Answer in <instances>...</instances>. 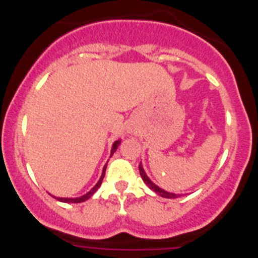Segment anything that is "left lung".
I'll return each mask as SVG.
<instances>
[{
  "mask_svg": "<svg viewBox=\"0 0 258 258\" xmlns=\"http://www.w3.org/2000/svg\"><path fill=\"white\" fill-rule=\"evenodd\" d=\"M140 173H141V177H142L143 182H145V183L147 184V186H149L152 191H155L157 195H160V197H163V198H168V199H175V198H178V195H175V194H172V192H168V191L163 190V188H160L159 186H156L154 182L150 181V178L147 177V175H146L145 170H143V168L141 164H140Z\"/></svg>",
  "mask_w": 258,
  "mask_h": 258,
  "instance_id": "8db88e82",
  "label": "left lung"
}]
</instances>
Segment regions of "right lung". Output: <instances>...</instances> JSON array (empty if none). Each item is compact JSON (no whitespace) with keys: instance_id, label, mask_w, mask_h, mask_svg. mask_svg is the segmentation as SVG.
I'll use <instances>...</instances> for the list:
<instances>
[{"instance_id":"obj_1","label":"right lung","mask_w":258,"mask_h":258,"mask_svg":"<svg viewBox=\"0 0 258 258\" xmlns=\"http://www.w3.org/2000/svg\"><path fill=\"white\" fill-rule=\"evenodd\" d=\"M118 145H120V141H116V142L113 143V146H112V150H111V155H112L113 152L116 151V149H117V146H118ZM106 168H107V164H106V165H104V168H103V173H102V177H101V179H99V181H98V183L95 184L94 187H93L92 190L89 191L88 194H85V195H84V197L75 198V199H72V198H58V200H59V202H63V203H81V202H85V200H88L89 198H92V195H93V194H94L95 191L98 190V187H99V186H101L102 181H103V178H104V173H106Z\"/></svg>"}]
</instances>
